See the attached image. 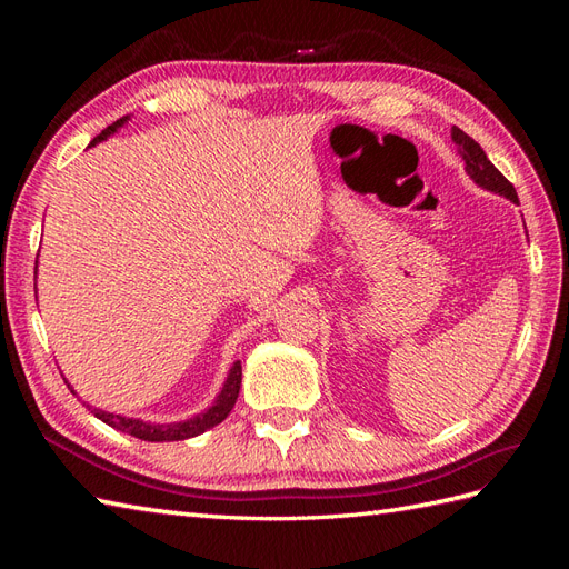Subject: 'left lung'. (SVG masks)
<instances>
[{"label":"left lung","mask_w":569,"mask_h":569,"mask_svg":"<svg viewBox=\"0 0 569 569\" xmlns=\"http://www.w3.org/2000/svg\"><path fill=\"white\" fill-rule=\"evenodd\" d=\"M451 137H453V142H456L458 149H460V157H462V161H465V170H468V176H470L479 187H485V189H489V192H496V194H501V197H506V199L518 203V192H515V187L503 178L501 170H498V168L487 159L485 149H481L468 132H462V130L456 128V126H453V130H451Z\"/></svg>","instance_id":"left-lung-1"}]
</instances>
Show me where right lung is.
I'll return each mask as SVG.
<instances>
[{
  "instance_id": "1",
  "label": "right lung",
  "mask_w": 569,
  "mask_h": 569,
  "mask_svg": "<svg viewBox=\"0 0 569 569\" xmlns=\"http://www.w3.org/2000/svg\"><path fill=\"white\" fill-rule=\"evenodd\" d=\"M126 123H128V116L116 120V123H111L107 130H101L94 137V140L90 142V147H94L101 140H107L109 134H113L118 128H123ZM239 387H242V363H239V360H237V363L230 368V375H228L226 385H222L220 393L216 396L213 406L209 410L199 412V416L189 418V420L168 422V425H153V422L137 420V418L113 416V412H107V410H101V408H92V412L101 422H107L109 427L118 429V432H126V435L137 437V439H142V441H184V439L197 437V435L206 432V429H211V427H216V425H220L222 420H226L230 416L234 401H237Z\"/></svg>"
}]
</instances>
